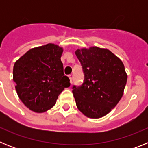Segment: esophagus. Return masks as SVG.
I'll return each mask as SVG.
<instances>
[{
	"label": "esophagus",
	"instance_id": "1",
	"mask_svg": "<svg viewBox=\"0 0 148 148\" xmlns=\"http://www.w3.org/2000/svg\"><path fill=\"white\" fill-rule=\"evenodd\" d=\"M68 77H69V78H70V83L72 84V82H73V75H68Z\"/></svg>",
	"mask_w": 148,
	"mask_h": 148
}]
</instances>
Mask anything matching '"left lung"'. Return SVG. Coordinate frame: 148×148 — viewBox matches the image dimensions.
I'll list each match as a JSON object with an SVG mask.
<instances>
[{"label":"left lung","mask_w":148,"mask_h":148,"mask_svg":"<svg viewBox=\"0 0 148 148\" xmlns=\"http://www.w3.org/2000/svg\"><path fill=\"white\" fill-rule=\"evenodd\" d=\"M75 53L84 73L83 84L73 87L77 108L88 118H101L124 94L127 80L124 64L109 49L98 47L78 49Z\"/></svg>","instance_id":"left-lung-1"}]
</instances>
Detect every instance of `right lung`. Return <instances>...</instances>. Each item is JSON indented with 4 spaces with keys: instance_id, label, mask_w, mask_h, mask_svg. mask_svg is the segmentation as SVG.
<instances>
[{
    "instance_id": "obj_1",
    "label": "right lung",
    "mask_w": 148,
    "mask_h": 148,
    "mask_svg": "<svg viewBox=\"0 0 148 148\" xmlns=\"http://www.w3.org/2000/svg\"><path fill=\"white\" fill-rule=\"evenodd\" d=\"M63 50L57 44H47L30 49L15 61V90L30 110L41 113L51 109L64 89L70 86L61 61Z\"/></svg>"
}]
</instances>
